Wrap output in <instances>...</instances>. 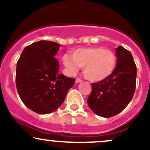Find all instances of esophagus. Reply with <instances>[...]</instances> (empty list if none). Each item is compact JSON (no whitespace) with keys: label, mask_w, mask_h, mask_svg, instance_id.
<instances>
[{"label":"esophagus","mask_w":150,"mask_h":150,"mask_svg":"<svg viewBox=\"0 0 150 150\" xmlns=\"http://www.w3.org/2000/svg\"><path fill=\"white\" fill-rule=\"evenodd\" d=\"M82 82V80H80V78H76V80H75V83H81Z\"/></svg>","instance_id":"1"}]
</instances>
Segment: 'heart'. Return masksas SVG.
I'll use <instances>...</instances> for the list:
<instances>
[{"label":"heart","mask_w":150,"mask_h":150,"mask_svg":"<svg viewBox=\"0 0 150 150\" xmlns=\"http://www.w3.org/2000/svg\"><path fill=\"white\" fill-rule=\"evenodd\" d=\"M62 57L64 65L71 73H75L78 67L83 68V75L91 82H100L109 78L116 66V57L110 50L102 47L77 49Z\"/></svg>","instance_id":"obj_1"}]
</instances>
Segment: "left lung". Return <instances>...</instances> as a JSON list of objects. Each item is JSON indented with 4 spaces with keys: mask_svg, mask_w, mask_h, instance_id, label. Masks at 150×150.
<instances>
[{
    "mask_svg": "<svg viewBox=\"0 0 150 150\" xmlns=\"http://www.w3.org/2000/svg\"><path fill=\"white\" fill-rule=\"evenodd\" d=\"M116 66L107 79L92 83L88 98L90 108L98 116L110 118L119 113L132 100L136 88L137 66L129 51L116 49Z\"/></svg>",
    "mask_w": 150,
    "mask_h": 150,
    "instance_id": "obj_1",
    "label": "left lung"
}]
</instances>
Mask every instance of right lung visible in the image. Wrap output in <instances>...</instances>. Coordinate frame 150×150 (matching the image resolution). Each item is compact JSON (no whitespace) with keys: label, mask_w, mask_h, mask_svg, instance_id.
<instances>
[{"label":"right lung","mask_w":150,"mask_h":150,"mask_svg":"<svg viewBox=\"0 0 150 150\" xmlns=\"http://www.w3.org/2000/svg\"><path fill=\"white\" fill-rule=\"evenodd\" d=\"M60 45L39 41L26 47L16 65V84L22 102L34 112L47 114L64 101L75 78L59 73L54 56Z\"/></svg>","instance_id":"add662e5"}]
</instances>
